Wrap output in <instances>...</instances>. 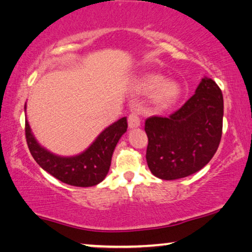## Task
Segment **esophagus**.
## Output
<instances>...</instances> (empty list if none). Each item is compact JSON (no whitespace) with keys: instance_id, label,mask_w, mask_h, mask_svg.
Returning <instances> with one entry per match:
<instances>
[{"instance_id":"obj_1","label":"esophagus","mask_w":252,"mask_h":252,"mask_svg":"<svg viewBox=\"0 0 252 252\" xmlns=\"http://www.w3.org/2000/svg\"><path fill=\"white\" fill-rule=\"evenodd\" d=\"M128 123L130 128H137L140 126V117L137 113H131L128 117Z\"/></svg>"}]
</instances>
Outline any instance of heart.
Returning a JSON list of instances; mask_svg holds the SVG:
<instances>
[{
    "label": "heart",
    "mask_w": 252,
    "mask_h": 252,
    "mask_svg": "<svg viewBox=\"0 0 252 252\" xmlns=\"http://www.w3.org/2000/svg\"><path fill=\"white\" fill-rule=\"evenodd\" d=\"M144 91L156 90L153 95L154 102L160 107H169L175 103L182 93L181 86L174 80L163 82V77L159 75H146L139 82Z\"/></svg>",
    "instance_id": "b5f03b06"
}]
</instances>
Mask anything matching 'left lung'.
I'll return each instance as SVG.
<instances>
[{
    "mask_svg": "<svg viewBox=\"0 0 252 252\" xmlns=\"http://www.w3.org/2000/svg\"><path fill=\"white\" fill-rule=\"evenodd\" d=\"M222 117V92L214 80L205 77L176 112L168 117L146 119V161L151 173L172 181L202 169L219 147Z\"/></svg>",
    "mask_w": 252,
    "mask_h": 252,
    "instance_id": "obj_1",
    "label": "left lung"
}]
</instances>
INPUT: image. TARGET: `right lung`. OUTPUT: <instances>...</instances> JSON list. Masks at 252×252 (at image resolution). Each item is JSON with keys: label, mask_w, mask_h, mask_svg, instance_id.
<instances>
[{"label": "right lung", "mask_w": 252, "mask_h": 252, "mask_svg": "<svg viewBox=\"0 0 252 252\" xmlns=\"http://www.w3.org/2000/svg\"><path fill=\"white\" fill-rule=\"evenodd\" d=\"M126 128V117H122L103 130L86 151L68 158L55 156L40 146L32 135L28 120H25V137L30 152L43 170L70 186L93 187L106 177L116 144Z\"/></svg>", "instance_id": "right-lung-1"}]
</instances>
